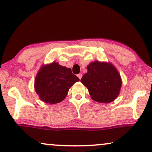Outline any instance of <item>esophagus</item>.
Segmentation results:
<instances>
[{"label":"esophagus","mask_w":152,"mask_h":152,"mask_svg":"<svg viewBox=\"0 0 152 152\" xmlns=\"http://www.w3.org/2000/svg\"><path fill=\"white\" fill-rule=\"evenodd\" d=\"M77 77H79V79H80V80H81V77H82V74H81V73L78 74V75H77Z\"/></svg>","instance_id":"esophagus-1"}]
</instances>
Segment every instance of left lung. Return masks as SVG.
Listing matches in <instances>:
<instances>
[{
  "label": "left lung",
  "instance_id": "8db88e82",
  "mask_svg": "<svg viewBox=\"0 0 152 152\" xmlns=\"http://www.w3.org/2000/svg\"><path fill=\"white\" fill-rule=\"evenodd\" d=\"M88 71L81 79L92 99L99 103H110L120 93L122 80L113 64L94 61L87 66Z\"/></svg>",
  "mask_w": 152,
  "mask_h": 152
}]
</instances>
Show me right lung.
I'll return each mask as SVG.
<instances>
[{
  "mask_svg": "<svg viewBox=\"0 0 152 152\" xmlns=\"http://www.w3.org/2000/svg\"><path fill=\"white\" fill-rule=\"evenodd\" d=\"M79 81L70 68L53 61L40 67L35 79L34 88L41 101L56 104L64 99L70 88Z\"/></svg>",
  "mask_w": 152,
  "mask_h": 152,
  "instance_id": "right-lung-1",
  "label": "right lung"
}]
</instances>
